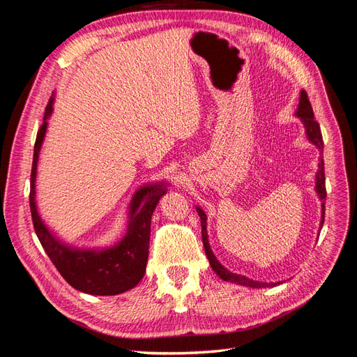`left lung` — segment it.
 <instances>
[{
  "label": "left lung",
  "instance_id": "obj_1",
  "mask_svg": "<svg viewBox=\"0 0 357 357\" xmlns=\"http://www.w3.org/2000/svg\"><path fill=\"white\" fill-rule=\"evenodd\" d=\"M295 116L302 122V125H304L308 142L311 144H314L320 152L319 169L316 172V186H314V189H316V193L319 195V199L321 201V220H320V229H321L323 228V220H325V201H326L325 165H323V156H321L323 155V138H321V132H320V126L314 121V113H312L308 95H307L305 91H301L299 104H298V110H296ZM197 211H198V215L201 218L202 243H204V248H205V255H207L210 265L214 269V273L218 274L222 280H225V282H231V283H236V284H241V286H247V287H257V289L259 287H275L277 284H282V282H275V283L257 282V280H252V278H248L245 275L231 273L228 268H225L211 250V245H210V241H208V232H207V214H205V211L202 208H199L198 205H197Z\"/></svg>",
  "mask_w": 357,
  "mask_h": 357
}]
</instances>
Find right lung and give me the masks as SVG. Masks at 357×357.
<instances>
[{"label": "right lung", "mask_w": 357, "mask_h": 357, "mask_svg": "<svg viewBox=\"0 0 357 357\" xmlns=\"http://www.w3.org/2000/svg\"><path fill=\"white\" fill-rule=\"evenodd\" d=\"M55 93L46 107L43 125L37 134L31 171L29 207L38 240L67 283L83 294L113 296L134 289L146 273L149 259L150 222L159 199L167 193L168 181L139 186L128 205L125 235L109 247H75L62 241L38 214L36 178L40 150L45 143L49 119L53 113Z\"/></svg>", "instance_id": "add662e5"}]
</instances>
